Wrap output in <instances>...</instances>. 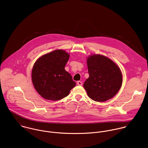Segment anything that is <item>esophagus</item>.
<instances>
[{
  "instance_id": "1",
  "label": "esophagus",
  "mask_w": 148,
  "mask_h": 148,
  "mask_svg": "<svg viewBox=\"0 0 148 148\" xmlns=\"http://www.w3.org/2000/svg\"><path fill=\"white\" fill-rule=\"evenodd\" d=\"M77 85H78V86H82V82H81V81H78V82H77Z\"/></svg>"
}]
</instances>
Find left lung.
Wrapping results in <instances>:
<instances>
[{
    "mask_svg": "<svg viewBox=\"0 0 148 148\" xmlns=\"http://www.w3.org/2000/svg\"><path fill=\"white\" fill-rule=\"evenodd\" d=\"M89 77L84 84L88 95L97 102H105L118 92L122 83L118 66L108 58L94 54L87 60Z\"/></svg>",
    "mask_w": 148,
    "mask_h": 148,
    "instance_id": "1",
    "label": "left lung"
}]
</instances>
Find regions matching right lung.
<instances>
[{"label": "right lung", "mask_w": 148, "mask_h": 148, "mask_svg": "<svg viewBox=\"0 0 148 148\" xmlns=\"http://www.w3.org/2000/svg\"><path fill=\"white\" fill-rule=\"evenodd\" d=\"M69 54L62 50L53 51L38 59L32 70V81L44 98L58 101L67 97L76 83L64 69Z\"/></svg>", "instance_id": "add662e5"}]
</instances>
